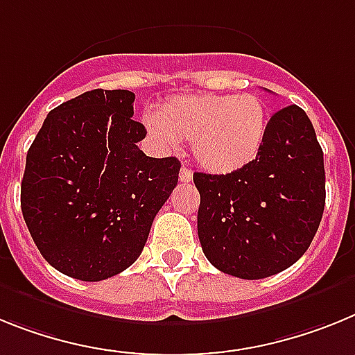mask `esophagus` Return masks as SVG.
<instances>
[{"label": "esophagus", "instance_id": "obj_1", "mask_svg": "<svg viewBox=\"0 0 355 355\" xmlns=\"http://www.w3.org/2000/svg\"><path fill=\"white\" fill-rule=\"evenodd\" d=\"M178 177H180V182H191V178H193V171H191L187 166H182L180 175H178Z\"/></svg>", "mask_w": 355, "mask_h": 355}]
</instances>
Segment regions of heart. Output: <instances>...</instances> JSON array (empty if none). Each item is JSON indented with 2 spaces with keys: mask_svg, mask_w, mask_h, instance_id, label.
<instances>
[{
  "mask_svg": "<svg viewBox=\"0 0 355 355\" xmlns=\"http://www.w3.org/2000/svg\"><path fill=\"white\" fill-rule=\"evenodd\" d=\"M144 125L166 148L191 141L203 169L229 175L257 159L266 137V107L255 94H189L148 112Z\"/></svg>",
  "mask_w": 355,
  "mask_h": 355,
  "instance_id": "1",
  "label": "heart"
}]
</instances>
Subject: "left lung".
Masks as SVG:
<instances>
[{"label": "left lung", "instance_id": "left-lung-1", "mask_svg": "<svg viewBox=\"0 0 355 355\" xmlns=\"http://www.w3.org/2000/svg\"><path fill=\"white\" fill-rule=\"evenodd\" d=\"M193 180L203 254L239 279H266L297 263L322 221L323 152L298 105L271 116L254 162L229 175L195 173Z\"/></svg>", "mask_w": 355, "mask_h": 355}]
</instances>
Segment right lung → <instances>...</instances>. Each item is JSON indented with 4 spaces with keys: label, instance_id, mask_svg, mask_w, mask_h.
Wrapping results in <instances>:
<instances>
[{
    "label": "right lung",
    "instance_id": "obj_1",
    "mask_svg": "<svg viewBox=\"0 0 355 355\" xmlns=\"http://www.w3.org/2000/svg\"><path fill=\"white\" fill-rule=\"evenodd\" d=\"M135 94L87 91L48 114L26 155L21 211L55 270L98 282L135 263L178 182L175 157L139 150Z\"/></svg>",
    "mask_w": 355,
    "mask_h": 355
}]
</instances>
